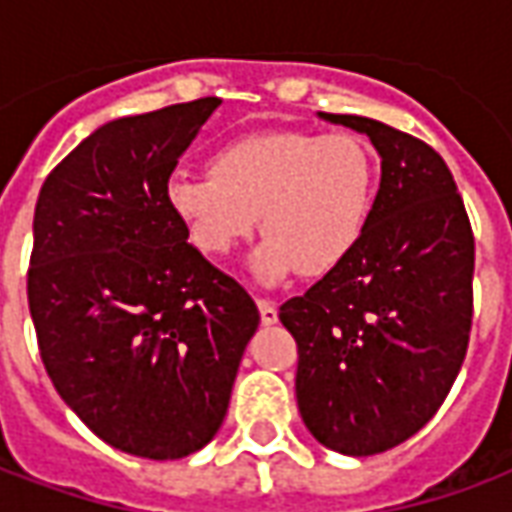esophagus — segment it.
Here are the masks:
<instances>
[{
  "instance_id": "1",
  "label": "esophagus",
  "mask_w": 512,
  "mask_h": 512,
  "mask_svg": "<svg viewBox=\"0 0 512 512\" xmlns=\"http://www.w3.org/2000/svg\"><path fill=\"white\" fill-rule=\"evenodd\" d=\"M257 310H260V321L271 326V323H277L279 312H277V304L268 299H257Z\"/></svg>"
}]
</instances>
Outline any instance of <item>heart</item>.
Returning <instances> with one entry per match:
<instances>
[{
    "label": "heart",
    "instance_id": "heart-1",
    "mask_svg": "<svg viewBox=\"0 0 512 512\" xmlns=\"http://www.w3.org/2000/svg\"><path fill=\"white\" fill-rule=\"evenodd\" d=\"M167 205L200 252L224 257L266 233L249 266L263 282L299 268L323 277L351 257L376 200V158L354 134L274 128L230 139L211 156V172H178Z\"/></svg>",
    "mask_w": 512,
    "mask_h": 512
}]
</instances>
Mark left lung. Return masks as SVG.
Segmentation results:
<instances>
[{
  "label": "left lung",
  "instance_id": "1",
  "mask_svg": "<svg viewBox=\"0 0 512 512\" xmlns=\"http://www.w3.org/2000/svg\"><path fill=\"white\" fill-rule=\"evenodd\" d=\"M321 117L370 136L381 186L351 257L285 301L279 321L299 345L304 425L362 458L411 439L455 384L472 332L474 235L433 147L370 117Z\"/></svg>",
  "mask_w": 512,
  "mask_h": 512
}]
</instances>
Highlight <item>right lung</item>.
<instances>
[{"label": "right lung", "mask_w": 512, "mask_h": 512, "mask_svg": "<svg viewBox=\"0 0 512 512\" xmlns=\"http://www.w3.org/2000/svg\"><path fill=\"white\" fill-rule=\"evenodd\" d=\"M219 104L106 123L51 169L35 205L27 296L46 373L98 439L150 461L216 436L260 323L164 194Z\"/></svg>", "instance_id": "1"}]
</instances>
